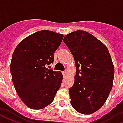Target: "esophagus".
Wrapping results in <instances>:
<instances>
[{"mask_svg":"<svg viewBox=\"0 0 123 123\" xmlns=\"http://www.w3.org/2000/svg\"><path fill=\"white\" fill-rule=\"evenodd\" d=\"M62 74L64 76V77H65L67 75V71H64V72H62Z\"/></svg>","mask_w":123,"mask_h":123,"instance_id":"esophagus-1","label":"esophagus"}]
</instances>
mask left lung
<instances>
[{
	"label": "left lung",
	"mask_w": 123,
	"mask_h": 123,
	"mask_svg": "<svg viewBox=\"0 0 123 123\" xmlns=\"http://www.w3.org/2000/svg\"><path fill=\"white\" fill-rule=\"evenodd\" d=\"M63 41L76 68L69 89L70 104L80 113H93L105 103L113 87L115 69L108 49L86 31H72Z\"/></svg>",
	"instance_id": "obj_1"
}]
</instances>
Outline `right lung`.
I'll return each instance as SVG.
<instances>
[{
  "mask_svg": "<svg viewBox=\"0 0 123 123\" xmlns=\"http://www.w3.org/2000/svg\"><path fill=\"white\" fill-rule=\"evenodd\" d=\"M64 35L49 30L37 31L24 39L15 49L10 62L12 80L18 96L32 109H42L54 100L61 87V72L46 68Z\"/></svg>",
  "mask_w": 123,
  "mask_h": 123,
  "instance_id": "right-lung-1",
  "label": "right lung"
}]
</instances>
